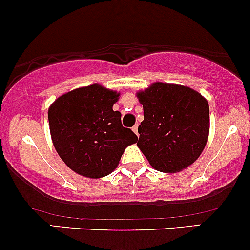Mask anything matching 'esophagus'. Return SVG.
I'll use <instances>...</instances> for the list:
<instances>
[{
  "label": "esophagus",
  "mask_w": 250,
  "mask_h": 250,
  "mask_svg": "<svg viewBox=\"0 0 250 250\" xmlns=\"http://www.w3.org/2000/svg\"><path fill=\"white\" fill-rule=\"evenodd\" d=\"M133 132L135 133L136 135H139V133H138V125H134V127H133Z\"/></svg>",
  "instance_id": "esophagus-1"
}]
</instances>
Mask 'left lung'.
<instances>
[{
  "label": "left lung",
  "instance_id": "left-lung-1",
  "mask_svg": "<svg viewBox=\"0 0 250 250\" xmlns=\"http://www.w3.org/2000/svg\"><path fill=\"white\" fill-rule=\"evenodd\" d=\"M144 121L138 146L149 164L162 172H178L193 164L206 146L209 107L191 88L156 83L139 92Z\"/></svg>",
  "mask_w": 250,
  "mask_h": 250
}]
</instances>
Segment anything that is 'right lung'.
Masks as SVG:
<instances>
[{
	"instance_id": "add662e5",
	"label": "right lung",
	"mask_w": 250,
	"mask_h": 250,
	"mask_svg": "<svg viewBox=\"0 0 250 250\" xmlns=\"http://www.w3.org/2000/svg\"><path fill=\"white\" fill-rule=\"evenodd\" d=\"M118 96L94 83L63 94L49 107L52 144L63 162L79 175H109L125 147L138 141L133 130L122 125L121 112L112 110Z\"/></svg>"
}]
</instances>
